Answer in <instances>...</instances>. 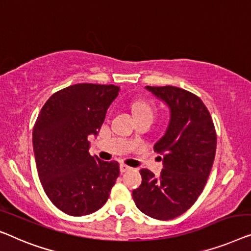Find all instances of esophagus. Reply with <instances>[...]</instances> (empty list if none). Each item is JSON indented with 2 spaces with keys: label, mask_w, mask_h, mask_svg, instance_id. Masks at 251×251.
Segmentation results:
<instances>
[{
  "label": "esophagus",
  "mask_w": 251,
  "mask_h": 251,
  "mask_svg": "<svg viewBox=\"0 0 251 251\" xmlns=\"http://www.w3.org/2000/svg\"><path fill=\"white\" fill-rule=\"evenodd\" d=\"M132 167H129V166H127V165H125V164H122L121 165V173H126V172H128V171H132Z\"/></svg>",
  "instance_id": "34e87169"
}]
</instances>
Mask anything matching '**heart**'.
<instances>
[{"label": "heart", "mask_w": 251, "mask_h": 251, "mask_svg": "<svg viewBox=\"0 0 251 251\" xmlns=\"http://www.w3.org/2000/svg\"><path fill=\"white\" fill-rule=\"evenodd\" d=\"M133 110L135 112L136 117H140V116H151V117H153L154 115L153 107L149 103V102L146 101L134 102Z\"/></svg>", "instance_id": "1"}]
</instances>
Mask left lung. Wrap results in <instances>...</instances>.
Instances as JSON below:
<instances>
[{"label": "left lung", "instance_id": "8db88e82", "mask_svg": "<svg viewBox=\"0 0 251 251\" xmlns=\"http://www.w3.org/2000/svg\"><path fill=\"white\" fill-rule=\"evenodd\" d=\"M146 89L168 105L171 119L153 148L162 154L164 169L159 177L141 169L142 184L133 191V200L143 214L168 221L185 213L202 192L217 137L209 111L196 94L175 86Z\"/></svg>", "mask_w": 251, "mask_h": 251}]
</instances>
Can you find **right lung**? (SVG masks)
I'll return each mask as SVG.
<instances>
[{
  "mask_svg": "<svg viewBox=\"0 0 251 251\" xmlns=\"http://www.w3.org/2000/svg\"><path fill=\"white\" fill-rule=\"evenodd\" d=\"M119 87L75 84L45 102L33 129L40 181L56 208L72 216L97 211L119 176L117 161L92 157L90 135H98Z\"/></svg>",
  "mask_w": 251,
  "mask_h": 251,
  "instance_id": "right-lung-1",
  "label": "right lung"
}]
</instances>
